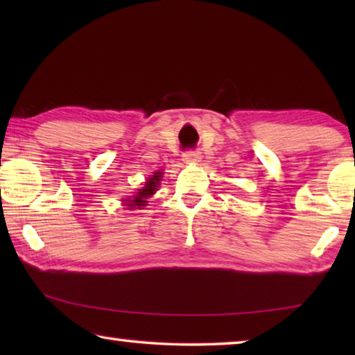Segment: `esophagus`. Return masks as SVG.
<instances>
[{"mask_svg": "<svg viewBox=\"0 0 355 355\" xmlns=\"http://www.w3.org/2000/svg\"><path fill=\"white\" fill-rule=\"evenodd\" d=\"M202 158V153L199 150H188V152L183 153V161L186 163H197V161H200Z\"/></svg>", "mask_w": 355, "mask_h": 355, "instance_id": "1", "label": "esophagus"}]
</instances>
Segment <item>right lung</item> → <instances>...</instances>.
Listing matches in <instances>:
<instances>
[{"label": "right lung", "instance_id": "obj_1", "mask_svg": "<svg viewBox=\"0 0 355 355\" xmlns=\"http://www.w3.org/2000/svg\"><path fill=\"white\" fill-rule=\"evenodd\" d=\"M161 173H163V172H156L153 177L148 178V182L146 183V186H144L142 189H139V194H136L133 197L135 200H130V203H128L130 207H146L147 197L152 196L153 192L156 191V188H158V184L161 182Z\"/></svg>", "mask_w": 355, "mask_h": 355}]
</instances>
